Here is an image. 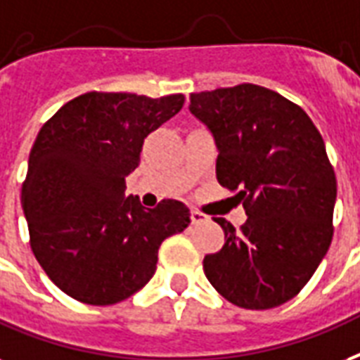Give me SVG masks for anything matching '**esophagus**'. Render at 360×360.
I'll return each mask as SVG.
<instances>
[{
	"instance_id": "esophagus-1",
	"label": "esophagus",
	"mask_w": 360,
	"mask_h": 360,
	"mask_svg": "<svg viewBox=\"0 0 360 360\" xmlns=\"http://www.w3.org/2000/svg\"><path fill=\"white\" fill-rule=\"evenodd\" d=\"M191 221L192 224H200V223H205L207 221V217L204 213H200L198 210H191Z\"/></svg>"
}]
</instances>
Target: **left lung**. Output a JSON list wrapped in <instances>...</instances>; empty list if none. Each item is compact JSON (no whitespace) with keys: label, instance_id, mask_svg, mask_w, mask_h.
<instances>
[{"label":"left lung","instance_id":"left-lung-1","mask_svg":"<svg viewBox=\"0 0 360 360\" xmlns=\"http://www.w3.org/2000/svg\"><path fill=\"white\" fill-rule=\"evenodd\" d=\"M191 113L215 139L217 181L238 191L247 221L205 255V278L245 309L281 306L314 276L333 241L336 175L306 111L259 84L191 94Z\"/></svg>","mask_w":360,"mask_h":360}]
</instances>
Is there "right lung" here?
<instances>
[{
  "label": "right lung",
  "mask_w": 360,
  "mask_h": 360,
  "mask_svg": "<svg viewBox=\"0 0 360 360\" xmlns=\"http://www.w3.org/2000/svg\"><path fill=\"white\" fill-rule=\"evenodd\" d=\"M183 103V94L89 92L37 134L22 210L35 259L71 298L92 306L126 300L155 276L162 241L191 223L183 202L147 210L124 194L143 139Z\"/></svg>",
  "instance_id": "obj_1"
}]
</instances>
